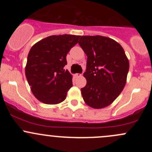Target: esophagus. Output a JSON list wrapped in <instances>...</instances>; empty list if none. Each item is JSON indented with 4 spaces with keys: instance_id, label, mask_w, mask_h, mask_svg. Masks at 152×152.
<instances>
[{
    "instance_id": "1",
    "label": "esophagus",
    "mask_w": 152,
    "mask_h": 152,
    "mask_svg": "<svg viewBox=\"0 0 152 152\" xmlns=\"http://www.w3.org/2000/svg\"><path fill=\"white\" fill-rule=\"evenodd\" d=\"M82 76V75L79 74V73H76V74H75V76H76V77H81Z\"/></svg>"
}]
</instances>
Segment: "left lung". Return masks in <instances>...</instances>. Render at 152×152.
Listing matches in <instances>:
<instances>
[{
	"label": "left lung",
	"mask_w": 152,
	"mask_h": 152,
	"mask_svg": "<svg viewBox=\"0 0 152 152\" xmlns=\"http://www.w3.org/2000/svg\"><path fill=\"white\" fill-rule=\"evenodd\" d=\"M79 44L87 56L82 98L92 108L108 107L126 83L129 62L124 48L114 39L99 35L81 36Z\"/></svg>",
	"instance_id": "8db88e82"
}]
</instances>
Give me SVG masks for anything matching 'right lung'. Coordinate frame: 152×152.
Here are the masks:
<instances>
[{
	"mask_svg": "<svg viewBox=\"0 0 152 152\" xmlns=\"http://www.w3.org/2000/svg\"><path fill=\"white\" fill-rule=\"evenodd\" d=\"M80 36L52 35L35 43L29 51L25 67L31 90L39 102L58 104L67 97L73 86V76L64 67L70 48Z\"/></svg>",
	"mask_w": 152,
	"mask_h": 152,
	"instance_id": "1",
	"label": "right lung"
}]
</instances>
